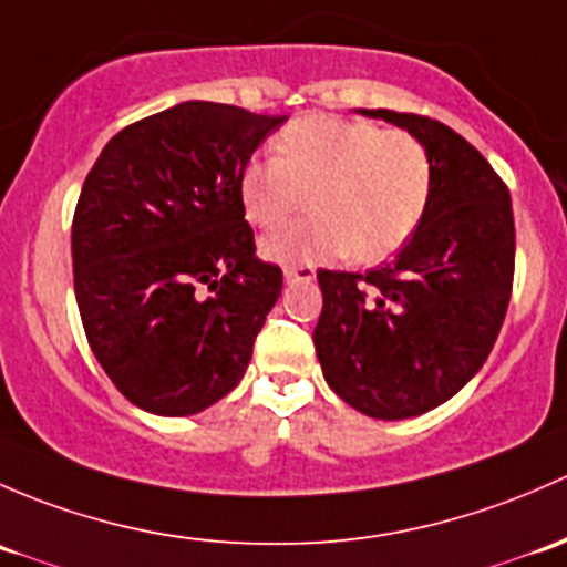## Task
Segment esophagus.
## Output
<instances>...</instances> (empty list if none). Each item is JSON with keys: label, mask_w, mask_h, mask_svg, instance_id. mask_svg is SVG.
I'll return each instance as SVG.
<instances>
[{"label": "esophagus", "mask_w": 567, "mask_h": 567, "mask_svg": "<svg viewBox=\"0 0 567 567\" xmlns=\"http://www.w3.org/2000/svg\"><path fill=\"white\" fill-rule=\"evenodd\" d=\"M313 276H317L313 265H289V267H284V278L289 284H308V281H313Z\"/></svg>", "instance_id": "1"}]
</instances>
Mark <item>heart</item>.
<instances>
[{
	"mask_svg": "<svg viewBox=\"0 0 567 567\" xmlns=\"http://www.w3.org/2000/svg\"><path fill=\"white\" fill-rule=\"evenodd\" d=\"M237 194L259 229H278L306 202L313 209L261 243L265 259L306 265L347 250V259L371 265L420 229L434 194V161L410 131L306 114L278 131L272 157L245 163Z\"/></svg>",
	"mask_w": 567,
	"mask_h": 567,
	"instance_id": "b5f03b06",
	"label": "heart"
}]
</instances>
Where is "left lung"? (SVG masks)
Here are the masks:
<instances>
[{"mask_svg": "<svg viewBox=\"0 0 567 567\" xmlns=\"http://www.w3.org/2000/svg\"><path fill=\"white\" fill-rule=\"evenodd\" d=\"M406 127L434 161V194L412 240L365 272L319 270L313 347L349 406L401 420L445 404L505 322L516 270L507 185L464 136L423 114L363 111Z\"/></svg>", "mask_w": 567, "mask_h": 567, "instance_id": "8db88e82", "label": "left lung"}]
</instances>
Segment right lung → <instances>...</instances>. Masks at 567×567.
Masks as SVG:
<instances>
[{
  "instance_id": "1",
  "label": "right lung",
  "mask_w": 567,
  "mask_h": 567,
  "mask_svg": "<svg viewBox=\"0 0 567 567\" xmlns=\"http://www.w3.org/2000/svg\"><path fill=\"white\" fill-rule=\"evenodd\" d=\"M284 116L188 101L122 127L73 213V286L131 404L196 414L237 388L284 286L254 256L237 179Z\"/></svg>"
}]
</instances>
